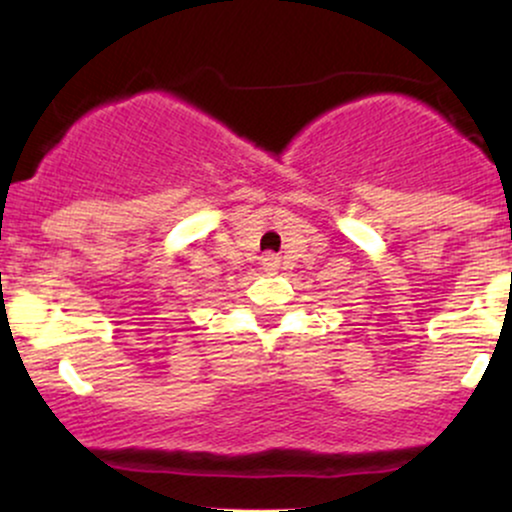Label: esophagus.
<instances>
[{
	"mask_svg": "<svg viewBox=\"0 0 512 512\" xmlns=\"http://www.w3.org/2000/svg\"><path fill=\"white\" fill-rule=\"evenodd\" d=\"M262 264H264V269H267V272H274V269L279 267V257H276L274 252H267V255L262 257Z\"/></svg>",
	"mask_w": 512,
	"mask_h": 512,
	"instance_id": "34e87169",
	"label": "esophagus"
}]
</instances>
